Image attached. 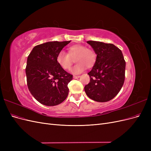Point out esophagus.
<instances>
[{"label": "esophagus", "instance_id": "obj_1", "mask_svg": "<svg viewBox=\"0 0 151 151\" xmlns=\"http://www.w3.org/2000/svg\"><path fill=\"white\" fill-rule=\"evenodd\" d=\"M73 77H74V79H78L80 77L79 76H73Z\"/></svg>", "mask_w": 151, "mask_h": 151}]
</instances>
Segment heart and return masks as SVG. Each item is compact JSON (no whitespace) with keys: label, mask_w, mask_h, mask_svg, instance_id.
Segmentation results:
<instances>
[{"label":"heart","mask_w":151,"mask_h":151,"mask_svg":"<svg viewBox=\"0 0 151 151\" xmlns=\"http://www.w3.org/2000/svg\"><path fill=\"white\" fill-rule=\"evenodd\" d=\"M76 59L77 64L72 68L71 72L74 74H78L83 72L86 67L92 68L96 63L97 55L94 50L88 48L82 45H74L68 49V53L64 51L59 52L56 60L62 69L69 70L73 63L72 59Z\"/></svg>","instance_id":"b5f03b06"}]
</instances>
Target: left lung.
Returning <instances> with one entry per match:
<instances>
[{"label": "left lung", "mask_w": 151, "mask_h": 151, "mask_svg": "<svg viewBox=\"0 0 151 151\" xmlns=\"http://www.w3.org/2000/svg\"><path fill=\"white\" fill-rule=\"evenodd\" d=\"M96 53L97 59L88 72L90 82L84 87L91 99L106 102L120 92L125 81L126 63L121 50L111 43L88 41Z\"/></svg>", "instance_id": "left-lung-1"}]
</instances>
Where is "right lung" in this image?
Masks as SVG:
<instances>
[{
  "instance_id": "1",
  "label": "right lung",
  "mask_w": 151,
  "mask_h": 151,
  "mask_svg": "<svg viewBox=\"0 0 151 151\" xmlns=\"http://www.w3.org/2000/svg\"><path fill=\"white\" fill-rule=\"evenodd\" d=\"M70 42H49L36 45L28 57L27 85L33 96L45 106H56L68 96L67 85L72 80V75L59 66L56 58Z\"/></svg>"
}]
</instances>
